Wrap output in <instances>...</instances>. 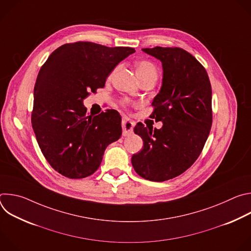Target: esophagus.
<instances>
[{"label":"esophagus","mask_w":251,"mask_h":251,"mask_svg":"<svg viewBox=\"0 0 251 251\" xmlns=\"http://www.w3.org/2000/svg\"><path fill=\"white\" fill-rule=\"evenodd\" d=\"M135 123L130 120L129 118H123L122 120V129H123V135L127 136L132 134L133 132V128H134Z\"/></svg>","instance_id":"1"}]
</instances>
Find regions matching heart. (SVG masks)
<instances>
[{"instance_id": "heart-1", "label": "heart", "mask_w": 251, "mask_h": 251, "mask_svg": "<svg viewBox=\"0 0 251 251\" xmlns=\"http://www.w3.org/2000/svg\"><path fill=\"white\" fill-rule=\"evenodd\" d=\"M136 73L139 77L143 75H157V69L152 62L148 60H142V61H139L136 65Z\"/></svg>"}]
</instances>
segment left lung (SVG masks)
Wrapping results in <instances>:
<instances>
[{
	"instance_id": "1",
	"label": "left lung",
	"mask_w": 251,
	"mask_h": 251,
	"mask_svg": "<svg viewBox=\"0 0 251 251\" xmlns=\"http://www.w3.org/2000/svg\"><path fill=\"white\" fill-rule=\"evenodd\" d=\"M162 62L163 81L155 96L151 118L161 129L137 123L134 128L144 142L132 156L136 173L146 180L164 182L180 176L199 158L211 123V86L204 67L180 48L142 49Z\"/></svg>"
}]
</instances>
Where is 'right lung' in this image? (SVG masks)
Returning <instances> with one entry per match:
<instances>
[{
	"mask_svg": "<svg viewBox=\"0 0 251 251\" xmlns=\"http://www.w3.org/2000/svg\"><path fill=\"white\" fill-rule=\"evenodd\" d=\"M134 52L132 48L77 42L56 49L42 66L33 89L31 125L45 158L62 176L92 175L106 147L121 137L118 111L87 115L83 99L104 87L115 66Z\"/></svg>",
	"mask_w": 251,
	"mask_h": 251,
	"instance_id": "obj_1",
	"label": "right lung"
}]
</instances>
